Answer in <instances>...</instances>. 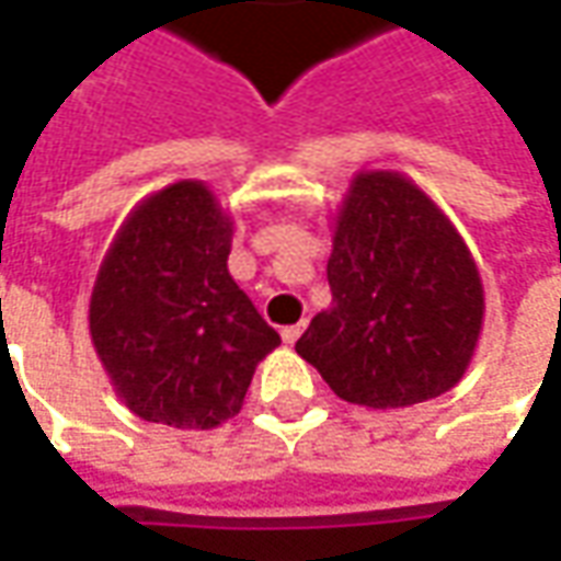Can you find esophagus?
<instances>
[{
	"label": "esophagus",
	"mask_w": 561,
	"mask_h": 561,
	"mask_svg": "<svg viewBox=\"0 0 561 561\" xmlns=\"http://www.w3.org/2000/svg\"><path fill=\"white\" fill-rule=\"evenodd\" d=\"M302 330H306V324H293V327H284L280 330V340L287 342V345H293V342L302 336Z\"/></svg>",
	"instance_id": "34e87169"
}]
</instances>
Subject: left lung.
I'll use <instances>...</instances> for the list:
<instances>
[{
    "label": "left lung",
    "instance_id": "8db88e82",
    "mask_svg": "<svg viewBox=\"0 0 561 561\" xmlns=\"http://www.w3.org/2000/svg\"><path fill=\"white\" fill-rule=\"evenodd\" d=\"M333 302L296 342L348 404L394 411L450 392L484 327L479 265L457 225L394 169H360L333 216Z\"/></svg>",
    "mask_w": 561,
    "mask_h": 561
}]
</instances>
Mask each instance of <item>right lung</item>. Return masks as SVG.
Instances as JSON below:
<instances>
[{
    "label": "right lung",
    "instance_id": "right-lung-1",
    "mask_svg": "<svg viewBox=\"0 0 561 561\" xmlns=\"http://www.w3.org/2000/svg\"><path fill=\"white\" fill-rule=\"evenodd\" d=\"M234 216L201 179L131 206L89 299V333L116 398L148 423L216 430L240 413L280 345L228 272Z\"/></svg>",
    "mask_w": 561,
    "mask_h": 561
}]
</instances>
